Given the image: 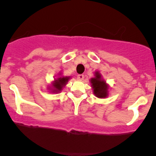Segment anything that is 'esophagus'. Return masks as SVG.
<instances>
[{
  "instance_id": "obj_1",
  "label": "esophagus",
  "mask_w": 156,
  "mask_h": 156,
  "mask_svg": "<svg viewBox=\"0 0 156 156\" xmlns=\"http://www.w3.org/2000/svg\"><path fill=\"white\" fill-rule=\"evenodd\" d=\"M84 75H78V76H77V79H78V81H82V80H84Z\"/></svg>"
}]
</instances>
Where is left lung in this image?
Returning a JSON list of instances; mask_svg holds the SVG:
<instances>
[{"mask_svg":"<svg viewBox=\"0 0 156 156\" xmlns=\"http://www.w3.org/2000/svg\"><path fill=\"white\" fill-rule=\"evenodd\" d=\"M94 76L90 80L94 94L98 98H106L108 95V85L102 78L101 74L99 72H96Z\"/></svg>","mask_w":156,"mask_h":156,"instance_id":"8db88e82","label":"left lung"}]
</instances>
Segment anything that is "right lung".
I'll use <instances>...</instances> for the list:
<instances>
[{
	"mask_svg": "<svg viewBox=\"0 0 156 156\" xmlns=\"http://www.w3.org/2000/svg\"><path fill=\"white\" fill-rule=\"evenodd\" d=\"M57 78H55L54 81L52 82V86L48 88L49 90L52 93H59L62 91V88L66 85L67 82L70 79L71 77L62 76V74H59Z\"/></svg>",
	"mask_w": 156,
	"mask_h": 156,
	"instance_id": "right-lung-1",
	"label": "right lung"
}]
</instances>
